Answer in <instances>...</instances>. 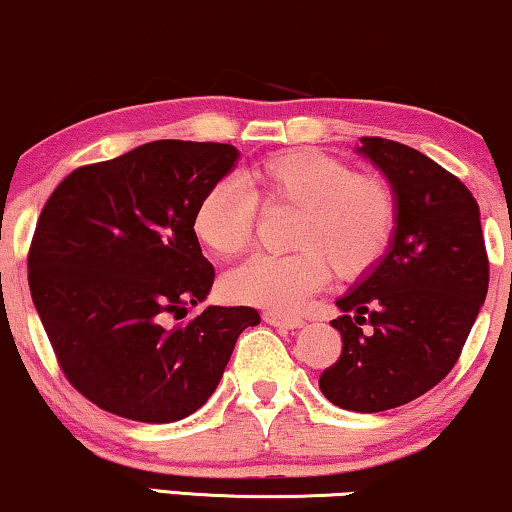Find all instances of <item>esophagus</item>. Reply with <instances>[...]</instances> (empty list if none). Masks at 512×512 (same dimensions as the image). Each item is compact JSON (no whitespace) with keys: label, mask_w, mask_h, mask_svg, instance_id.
<instances>
[{"label":"esophagus","mask_w":512,"mask_h":512,"mask_svg":"<svg viewBox=\"0 0 512 512\" xmlns=\"http://www.w3.org/2000/svg\"><path fill=\"white\" fill-rule=\"evenodd\" d=\"M263 320L272 324V327H280V329H301L303 320L301 317H291V315H280V313H265Z\"/></svg>","instance_id":"esophagus-1"}]
</instances>
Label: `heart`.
I'll return each mask as SVG.
<instances>
[{
    "label": "heart",
    "mask_w": 512,
    "mask_h": 512,
    "mask_svg": "<svg viewBox=\"0 0 512 512\" xmlns=\"http://www.w3.org/2000/svg\"><path fill=\"white\" fill-rule=\"evenodd\" d=\"M242 183L223 178L209 185L192 211V232L214 256L247 249L256 199L265 207L296 209L291 256H254L225 277L232 301L289 315L324 287L329 265L343 280L367 275L386 254L395 228V199L386 183L357 176L341 159L313 148L268 155Z\"/></svg>",
    "instance_id": "b5f03b06"
}]
</instances>
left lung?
Here are the masks:
<instances>
[{
	"label": "left lung",
	"instance_id": "obj_1",
	"mask_svg": "<svg viewBox=\"0 0 512 512\" xmlns=\"http://www.w3.org/2000/svg\"><path fill=\"white\" fill-rule=\"evenodd\" d=\"M360 143L393 192L395 228L381 261L336 298L343 350L320 390L336 407L376 414L449 374L487 298L489 261L480 207L459 178L409 145Z\"/></svg>",
	"mask_w": 512,
	"mask_h": 512
}]
</instances>
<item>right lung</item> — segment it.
I'll return each mask as SVG.
<instances>
[{"label": "right lung", "instance_id": "right-lung-1", "mask_svg": "<svg viewBox=\"0 0 512 512\" xmlns=\"http://www.w3.org/2000/svg\"><path fill=\"white\" fill-rule=\"evenodd\" d=\"M225 143L152 141L75 169L39 214L28 256L32 303L68 381L110 414L174 423L214 395L254 308L207 305L192 211L235 169Z\"/></svg>", "mask_w": 512, "mask_h": 512}]
</instances>
